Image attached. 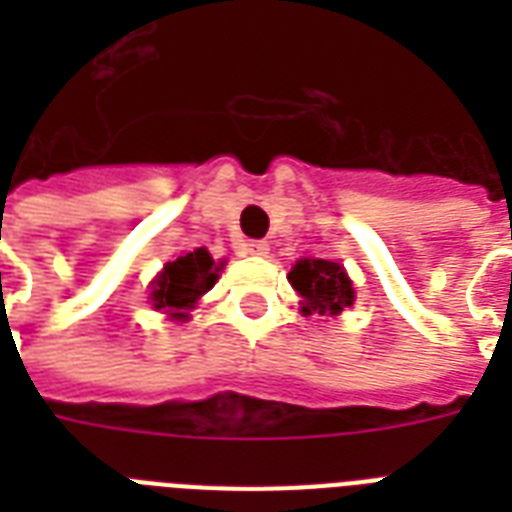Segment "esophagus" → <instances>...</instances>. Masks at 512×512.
<instances>
[{
  "label": "esophagus",
  "instance_id": "obj_1",
  "mask_svg": "<svg viewBox=\"0 0 512 512\" xmlns=\"http://www.w3.org/2000/svg\"><path fill=\"white\" fill-rule=\"evenodd\" d=\"M247 252L252 257H265L268 252H271V247H268V241H249Z\"/></svg>",
  "mask_w": 512,
  "mask_h": 512
}]
</instances>
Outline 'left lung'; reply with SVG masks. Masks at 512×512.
Returning <instances> with one entry per match:
<instances>
[{
  "mask_svg": "<svg viewBox=\"0 0 512 512\" xmlns=\"http://www.w3.org/2000/svg\"><path fill=\"white\" fill-rule=\"evenodd\" d=\"M289 284L303 297L300 311L305 316L319 313V316H340L345 308L353 305L356 292L348 273L335 260H316V257H303L297 260L295 268L289 271Z\"/></svg>",
  "mask_w": 512,
  "mask_h": 512,
  "instance_id": "left-lung-1",
  "label": "left lung"
}]
</instances>
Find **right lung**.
Segmentation results:
<instances>
[{"label": "right lung", "mask_w": 512, "mask_h": 512, "mask_svg": "<svg viewBox=\"0 0 512 512\" xmlns=\"http://www.w3.org/2000/svg\"><path fill=\"white\" fill-rule=\"evenodd\" d=\"M223 263H215L207 249H193L164 265L151 284V303L156 311L170 313L172 319L185 321L199 297L212 289Z\"/></svg>", "instance_id": "1"}]
</instances>
